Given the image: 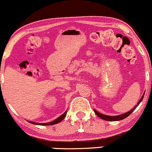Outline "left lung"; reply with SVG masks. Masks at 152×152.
Returning a JSON list of instances; mask_svg holds the SVG:
<instances>
[{"instance_id":"8db88e82","label":"left lung","mask_w":152,"mask_h":152,"mask_svg":"<svg viewBox=\"0 0 152 152\" xmlns=\"http://www.w3.org/2000/svg\"><path fill=\"white\" fill-rule=\"evenodd\" d=\"M144 94L145 93H144V94H143V96H141V99H140L139 102L137 103V105H136L131 110H130L129 112H128V113H124V114H122V115H116V116H109V115H103L102 114V113H99V112H97L96 110H94L95 114L98 117H99V118H102V119L104 120V121H121V120H123V119H125L126 118H127V117L128 115H130L131 114V113H133V110H134L135 109H136V107H137L138 104L141 103V102L142 101L143 98H144Z\"/></svg>"}]
</instances>
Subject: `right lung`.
<instances>
[{"mask_svg": "<svg viewBox=\"0 0 152 152\" xmlns=\"http://www.w3.org/2000/svg\"><path fill=\"white\" fill-rule=\"evenodd\" d=\"M66 114H67V111L65 112L63 115H61L59 118H58L57 119H56L55 121H52V122L50 123H34V122H31V121H29L30 123H32V124L34 125H39V126H51V125H55L57 124V123L61 122L63 119L65 118V117L66 116Z\"/></svg>", "mask_w": 152, "mask_h": 152, "instance_id": "obj_1", "label": "right lung"}]
</instances>
